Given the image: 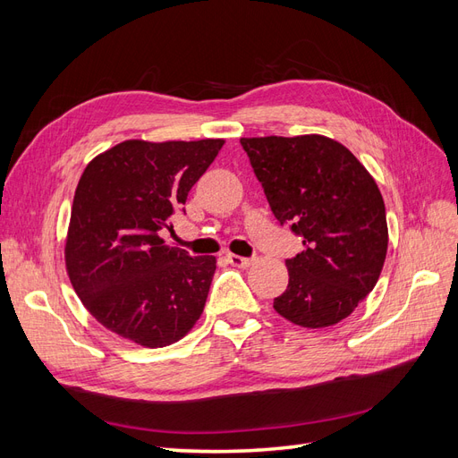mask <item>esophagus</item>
<instances>
[{"instance_id": "esophagus-1", "label": "esophagus", "mask_w": 458, "mask_h": 458, "mask_svg": "<svg viewBox=\"0 0 458 458\" xmlns=\"http://www.w3.org/2000/svg\"><path fill=\"white\" fill-rule=\"evenodd\" d=\"M227 261L231 263L233 267H241V269L250 267L252 263H254V259H250V258H241V256H234V254H229V256H227Z\"/></svg>"}]
</instances>
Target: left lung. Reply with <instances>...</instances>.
I'll return each mask as SVG.
<instances>
[{
    "mask_svg": "<svg viewBox=\"0 0 458 458\" xmlns=\"http://www.w3.org/2000/svg\"><path fill=\"white\" fill-rule=\"evenodd\" d=\"M271 212L306 250L286 259L273 308L303 328L350 317L377 284L387 252L380 189L350 148L325 135L242 137Z\"/></svg>",
    "mask_w": 458,
    "mask_h": 458,
    "instance_id": "left-lung-1",
    "label": "left lung"
}]
</instances>
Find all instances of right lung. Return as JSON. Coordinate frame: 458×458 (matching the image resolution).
Masks as SVG:
<instances>
[{
    "label": "right lung",
    "mask_w": 458,
    "mask_h": 458,
    "mask_svg": "<svg viewBox=\"0 0 458 458\" xmlns=\"http://www.w3.org/2000/svg\"><path fill=\"white\" fill-rule=\"evenodd\" d=\"M224 143L128 140L86 165L64 261L78 298L106 330L143 348H164L197 325L216 258H192L160 234L174 231V210Z\"/></svg>",
    "instance_id": "obj_1"
}]
</instances>
